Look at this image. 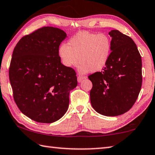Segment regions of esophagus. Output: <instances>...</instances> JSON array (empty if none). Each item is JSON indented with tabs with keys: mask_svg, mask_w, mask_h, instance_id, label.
Segmentation results:
<instances>
[{
	"mask_svg": "<svg viewBox=\"0 0 155 155\" xmlns=\"http://www.w3.org/2000/svg\"><path fill=\"white\" fill-rule=\"evenodd\" d=\"M86 78V77H84V76H82V75H78V82H81V81H82L84 79H85Z\"/></svg>",
	"mask_w": 155,
	"mask_h": 155,
	"instance_id": "1",
	"label": "esophagus"
}]
</instances>
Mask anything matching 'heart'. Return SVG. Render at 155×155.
<instances>
[{
	"mask_svg": "<svg viewBox=\"0 0 155 155\" xmlns=\"http://www.w3.org/2000/svg\"><path fill=\"white\" fill-rule=\"evenodd\" d=\"M110 52L111 41L108 35L86 31L79 32L68 40V45L63 44L58 48L63 65L72 68L80 61L79 71L82 74L101 71L107 63Z\"/></svg>",
	"mask_w": 155,
	"mask_h": 155,
	"instance_id": "heart-1",
	"label": "heart"
}]
</instances>
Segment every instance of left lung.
Listing matches in <instances>:
<instances>
[{
  "mask_svg": "<svg viewBox=\"0 0 155 155\" xmlns=\"http://www.w3.org/2000/svg\"><path fill=\"white\" fill-rule=\"evenodd\" d=\"M111 52L101 71L90 75V103L96 112L117 116L132 107L140 92L142 59L133 40L119 30L109 32Z\"/></svg>",
  "mask_w": 155,
  "mask_h": 155,
  "instance_id": "8db88e82",
  "label": "left lung"
}]
</instances>
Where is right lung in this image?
Masks as SVG:
<instances>
[{"instance_id":"right-lung-1","label":"right lung","mask_w":155,"mask_h":155,"mask_svg":"<svg viewBox=\"0 0 155 155\" xmlns=\"http://www.w3.org/2000/svg\"><path fill=\"white\" fill-rule=\"evenodd\" d=\"M66 33L43 27L20 39L11 58L9 80L19 110L32 120L50 124L68 110L76 73L61 62L58 48Z\"/></svg>"}]
</instances>
